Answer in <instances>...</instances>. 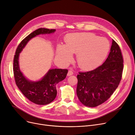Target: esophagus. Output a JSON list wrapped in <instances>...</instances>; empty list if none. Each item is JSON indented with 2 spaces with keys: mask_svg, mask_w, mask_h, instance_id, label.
<instances>
[{
  "mask_svg": "<svg viewBox=\"0 0 135 135\" xmlns=\"http://www.w3.org/2000/svg\"><path fill=\"white\" fill-rule=\"evenodd\" d=\"M73 74V70H68V74H67V75L68 76H70V75H72Z\"/></svg>",
  "mask_w": 135,
  "mask_h": 135,
  "instance_id": "1",
  "label": "esophagus"
}]
</instances>
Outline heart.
I'll return each mask as SVG.
<instances>
[{
  "label": "heart",
  "instance_id": "obj_1",
  "mask_svg": "<svg viewBox=\"0 0 135 135\" xmlns=\"http://www.w3.org/2000/svg\"><path fill=\"white\" fill-rule=\"evenodd\" d=\"M66 45L57 46V56L65 64L68 63L73 57V52L77 53L78 65L85 70L97 67L104 60L109 50V42L104 37L88 33L68 34Z\"/></svg>",
  "mask_w": 135,
  "mask_h": 135
}]
</instances>
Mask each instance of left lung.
<instances>
[{
	"mask_svg": "<svg viewBox=\"0 0 135 135\" xmlns=\"http://www.w3.org/2000/svg\"><path fill=\"white\" fill-rule=\"evenodd\" d=\"M123 67L121 50L113 39L109 54L102 65L77 75L76 94L80 101L87 107H95L107 101L119 85Z\"/></svg>",
	"mask_w": 135,
	"mask_h": 135,
	"instance_id": "8db88e82",
	"label": "left lung"
}]
</instances>
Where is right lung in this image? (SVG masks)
Listing matches in <instances>:
<instances>
[{"instance_id": "1", "label": "right lung", "mask_w": 135, "mask_h": 135, "mask_svg": "<svg viewBox=\"0 0 135 135\" xmlns=\"http://www.w3.org/2000/svg\"><path fill=\"white\" fill-rule=\"evenodd\" d=\"M56 30L41 28L35 30L23 39L18 45L14 56L13 71L16 85L23 95L34 103L46 105L52 102L57 95L56 84L66 78L68 70L62 69H50L42 78L38 81L27 79L21 72L18 57L27 42L39 34H50Z\"/></svg>"}]
</instances>
